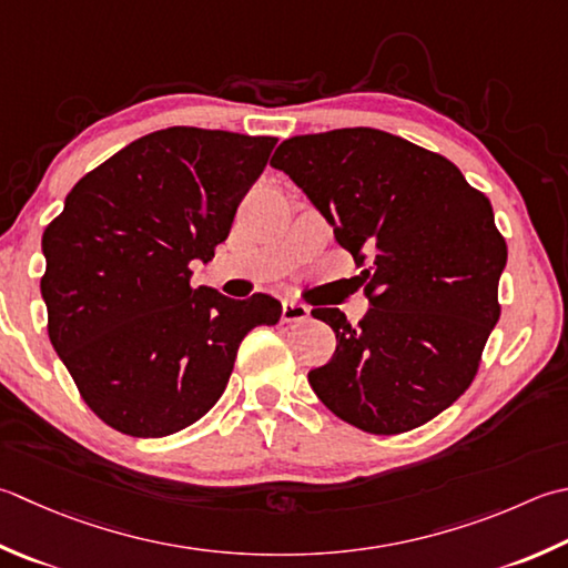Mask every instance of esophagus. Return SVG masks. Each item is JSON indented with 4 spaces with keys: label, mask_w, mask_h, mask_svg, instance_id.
Masks as SVG:
<instances>
[{
    "label": "esophagus",
    "mask_w": 568,
    "mask_h": 568,
    "mask_svg": "<svg viewBox=\"0 0 568 568\" xmlns=\"http://www.w3.org/2000/svg\"><path fill=\"white\" fill-rule=\"evenodd\" d=\"M310 317V307L295 300H283V322H303Z\"/></svg>",
    "instance_id": "obj_1"
}]
</instances>
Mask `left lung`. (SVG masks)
<instances>
[{
	"label": "left lung",
	"instance_id": "left-lung-1",
	"mask_svg": "<svg viewBox=\"0 0 568 568\" xmlns=\"http://www.w3.org/2000/svg\"><path fill=\"white\" fill-rule=\"evenodd\" d=\"M271 166L303 189L357 265L369 255L359 325L337 307L313 310L337 349L310 386L366 433L424 426L470 386L499 320L507 243L490 199L450 160L374 128L287 138Z\"/></svg>",
	"mask_w": 568,
	"mask_h": 568
}]
</instances>
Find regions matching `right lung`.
I'll use <instances>...</instances> for the list:
<instances>
[{"label":"right lung","mask_w":568,"mask_h":568,"mask_svg":"<svg viewBox=\"0 0 568 568\" xmlns=\"http://www.w3.org/2000/svg\"><path fill=\"white\" fill-rule=\"evenodd\" d=\"M275 138L150 132L88 172L43 231L49 337L110 428L162 438L192 426L229 384L241 339L283 307L192 287L258 180Z\"/></svg>","instance_id":"add662e5"}]
</instances>
